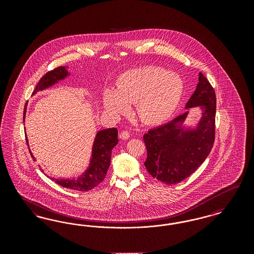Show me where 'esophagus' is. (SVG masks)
<instances>
[{
    "instance_id": "1",
    "label": "esophagus",
    "mask_w": 254,
    "mask_h": 254,
    "mask_svg": "<svg viewBox=\"0 0 254 254\" xmlns=\"http://www.w3.org/2000/svg\"><path fill=\"white\" fill-rule=\"evenodd\" d=\"M130 137V134L127 131V130H125V131H122L120 132V138L123 140H127Z\"/></svg>"
}]
</instances>
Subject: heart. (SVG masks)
<instances>
[{"instance_id": "heart-1", "label": "heart", "mask_w": 254, "mask_h": 254, "mask_svg": "<svg viewBox=\"0 0 254 254\" xmlns=\"http://www.w3.org/2000/svg\"><path fill=\"white\" fill-rule=\"evenodd\" d=\"M184 89L181 78L158 66H145L124 73L116 89L104 91L103 103L113 116L126 114L135 104L136 114L146 125L167 121L177 108Z\"/></svg>"}]
</instances>
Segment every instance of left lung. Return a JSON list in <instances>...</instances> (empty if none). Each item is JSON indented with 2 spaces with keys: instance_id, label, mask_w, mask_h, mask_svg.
<instances>
[{
  "instance_id": "obj_1",
  "label": "left lung",
  "mask_w": 254,
  "mask_h": 254,
  "mask_svg": "<svg viewBox=\"0 0 254 254\" xmlns=\"http://www.w3.org/2000/svg\"><path fill=\"white\" fill-rule=\"evenodd\" d=\"M200 107L202 116L195 127H185L189 111L144 135L148 173L158 181L174 185L190 177L208 156L215 139L216 96L202 73L186 109Z\"/></svg>"
}]
</instances>
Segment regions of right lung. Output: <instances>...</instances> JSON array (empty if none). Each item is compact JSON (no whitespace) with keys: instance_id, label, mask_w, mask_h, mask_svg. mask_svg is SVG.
<instances>
[{"instance_id":"right-lung-1","label":"right lung","mask_w":254,"mask_h":254,"mask_svg":"<svg viewBox=\"0 0 254 254\" xmlns=\"http://www.w3.org/2000/svg\"><path fill=\"white\" fill-rule=\"evenodd\" d=\"M69 75L68 71L64 66H59L51 71L44 75L39 83L37 84L36 87L32 93V95L36 94L38 91L47 89L50 86L57 84L61 80H64ZM27 104H25L24 111V121L25 118ZM26 143L28 145V141L26 138ZM118 144V130L116 127L113 128H107L98 131L92 146V154L90 158V163L88 168L85 172L78 177L77 179H64V178H52L51 180L55 181L61 187H64L68 190H73L77 191H88L94 189L98 185H100L104 181L108 169L110 166V159H111V151L112 148ZM29 152L34 161H36L35 157L32 155L30 149ZM42 171L43 169H40ZM44 172V171H43ZM49 177V176H48Z\"/></svg>"}]
</instances>
